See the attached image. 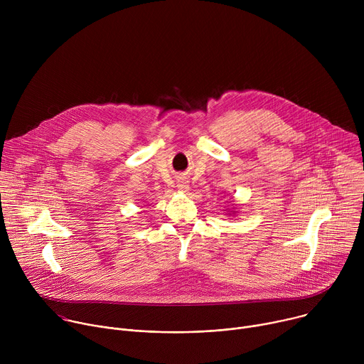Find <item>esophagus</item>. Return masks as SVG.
<instances>
[{"label": "esophagus", "mask_w": 364, "mask_h": 364, "mask_svg": "<svg viewBox=\"0 0 364 364\" xmlns=\"http://www.w3.org/2000/svg\"><path fill=\"white\" fill-rule=\"evenodd\" d=\"M178 188H180V190H183V191H186V190L188 188V186H187V183H186V181H181V183L178 184Z\"/></svg>", "instance_id": "34e87169"}]
</instances>
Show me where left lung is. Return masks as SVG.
I'll return each instance as SVG.
<instances>
[{"label": "left lung", "instance_id": "8db88e82", "mask_svg": "<svg viewBox=\"0 0 364 364\" xmlns=\"http://www.w3.org/2000/svg\"><path fill=\"white\" fill-rule=\"evenodd\" d=\"M233 215H235V212H233Z\"/></svg>", "mask_w": 364, "mask_h": 364}]
</instances>
